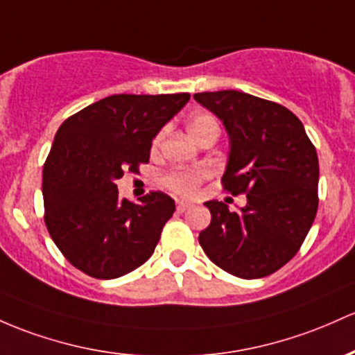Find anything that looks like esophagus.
Here are the masks:
<instances>
[{"label":"esophagus","mask_w":355,"mask_h":355,"mask_svg":"<svg viewBox=\"0 0 355 355\" xmlns=\"http://www.w3.org/2000/svg\"><path fill=\"white\" fill-rule=\"evenodd\" d=\"M190 209V204L189 202H184V200H178L177 202V210L178 212H185V210Z\"/></svg>","instance_id":"1"}]
</instances>
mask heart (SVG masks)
<instances>
[{"label":"heart","mask_w":355,"mask_h":355,"mask_svg":"<svg viewBox=\"0 0 355 355\" xmlns=\"http://www.w3.org/2000/svg\"><path fill=\"white\" fill-rule=\"evenodd\" d=\"M210 130L219 131V124L217 121L209 114H197L189 121V133L192 135V138L197 139L202 135H205ZM163 133H159L153 141V148L157 150L162 143ZM209 171L205 168H187V170H171L166 175H163L162 182L166 189L171 192L178 193V196H193L197 192V189L200 187L202 182L207 178Z\"/></svg>","instance_id":"obj_1"}]
</instances>
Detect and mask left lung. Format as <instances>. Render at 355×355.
Here are the masks:
<instances>
[{
    "mask_svg": "<svg viewBox=\"0 0 355 355\" xmlns=\"http://www.w3.org/2000/svg\"><path fill=\"white\" fill-rule=\"evenodd\" d=\"M193 99L224 123L231 151L222 185L248 204L231 212L209 200L210 225L198 243L214 264L237 278L271 275L293 258L318 209V157L302 121L272 101L239 91Z\"/></svg>",
    "mask_w": 355,
    "mask_h": 355,
    "instance_id": "1",
    "label": "left lung"
}]
</instances>
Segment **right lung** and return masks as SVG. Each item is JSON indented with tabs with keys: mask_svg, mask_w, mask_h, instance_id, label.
<instances>
[{
	"mask_svg": "<svg viewBox=\"0 0 355 355\" xmlns=\"http://www.w3.org/2000/svg\"><path fill=\"white\" fill-rule=\"evenodd\" d=\"M180 94H114L67 118L44 165L49 234L72 266L112 279L153 254L173 198L150 192L133 204L116 180L150 159L151 139L189 103Z\"/></svg>",
	"mask_w": 355,
	"mask_h": 355,
	"instance_id": "obj_1",
	"label": "right lung"
}]
</instances>
